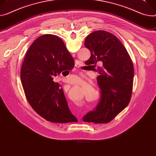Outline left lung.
Masks as SVG:
<instances>
[{"label": "left lung", "mask_w": 156, "mask_h": 156, "mask_svg": "<svg viewBox=\"0 0 156 156\" xmlns=\"http://www.w3.org/2000/svg\"><path fill=\"white\" fill-rule=\"evenodd\" d=\"M84 46L91 51L90 58L87 61L88 64L102 62L101 66L97 69V81L101 95L94 111L88 112L83 121L106 124L129 103L134 80L133 64L121 41L108 32L91 33L84 41Z\"/></svg>", "instance_id": "obj_1"}]
</instances>
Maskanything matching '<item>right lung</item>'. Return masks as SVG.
I'll use <instances>...</instances> for the list:
<instances>
[{
  "label": "right lung",
  "instance_id": "1",
  "mask_svg": "<svg viewBox=\"0 0 156 156\" xmlns=\"http://www.w3.org/2000/svg\"><path fill=\"white\" fill-rule=\"evenodd\" d=\"M73 62L63 40L52 34L37 38L25 55L20 80L26 98L37 114L48 121H78L68 108L63 89L53 81V76L69 69Z\"/></svg>",
  "mask_w": 156,
  "mask_h": 156
}]
</instances>
